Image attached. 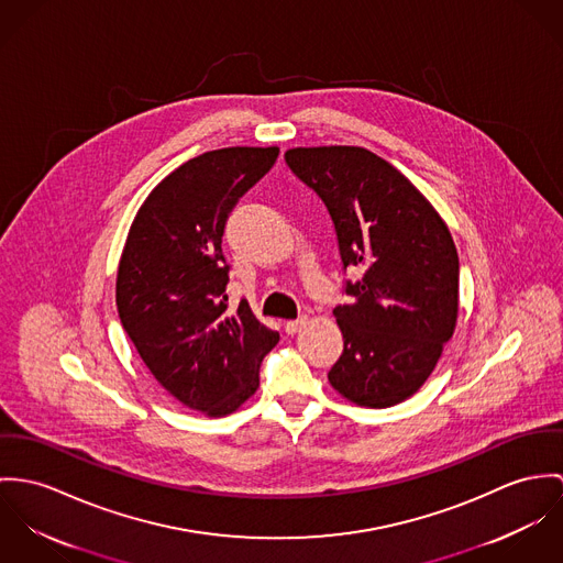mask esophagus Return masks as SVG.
<instances>
[{
    "mask_svg": "<svg viewBox=\"0 0 563 563\" xmlns=\"http://www.w3.org/2000/svg\"><path fill=\"white\" fill-rule=\"evenodd\" d=\"M305 323H307V317H300V319H291V321H287V323H285V332H287V334H296V332H298V330H300Z\"/></svg>",
    "mask_w": 563,
    "mask_h": 563,
    "instance_id": "34e87169",
    "label": "esophagus"
}]
</instances>
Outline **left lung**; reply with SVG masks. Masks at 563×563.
I'll list each match as a JSON object with an SVG mask.
<instances>
[{"instance_id": "1", "label": "left lung", "mask_w": 563, "mask_h": 563, "mask_svg": "<svg viewBox=\"0 0 563 563\" xmlns=\"http://www.w3.org/2000/svg\"><path fill=\"white\" fill-rule=\"evenodd\" d=\"M291 173L323 200L350 305L334 309L343 354L328 379L352 404L388 408L437 367L457 321L460 261L430 200L395 166L361 146L289 148Z\"/></svg>"}]
</instances>
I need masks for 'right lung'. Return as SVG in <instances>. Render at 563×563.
I'll use <instances>...</instances> for the list:
<instances>
[{
  "label": "right lung",
  "mask_w": 563,
  "mask_h": 563,
  "mask_svg": "<svg viewBox=\"0 0 563 563\" xmlns=\"http://www.w3.org/2000/svg\"><path fill=\"white\" fill-rule=\"evenodd\" d=\"M276 157L278 146H231L179 166L137 209L119 263L117 307L131 343L173 397L207 417L251 399L278 343L246 300L227 311L222 254L229 213Z\"/></svg>",
  "instance_id": "1"
}]
</instances>
